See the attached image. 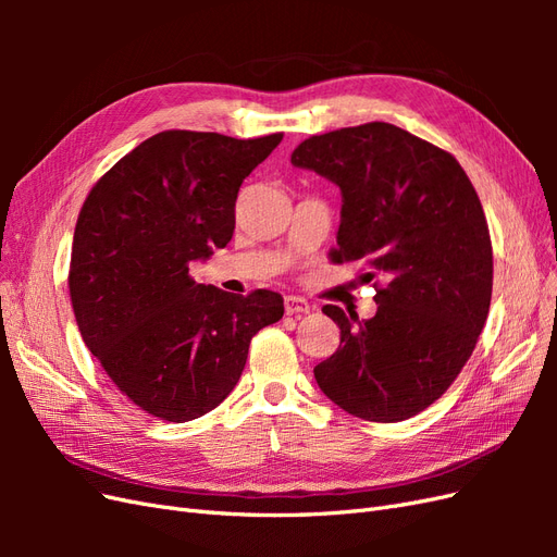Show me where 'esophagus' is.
I'll return each mask as SVG.
<instances>
[{
	"label": "esophagus",
	"mask_w": 557,
	"mask_h": 557,
	"mask_svg": "<svg viewBox=\"0 0 557 557\" xmlns=\"http://www.w3.org/2000/svg\"><path fill=\"white\" fill-rule=\"evenodd\" d=\"M311 305L305 297H297V295H288L285 297V313L288 315H299V313H309Z\"/></svg>",
	"instance_id": "34e87169"
}]
</instances>
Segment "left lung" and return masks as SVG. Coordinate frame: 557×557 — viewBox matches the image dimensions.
Masks as SVG:
<instances>
[{"mask_svg":"<svg viewBox=\"0 0 557 557\" xmlns=\"http://www.w3.org/2000/svg\"><path fill=\"white\" fill-rule=\"evenodd\" d=\"M290 162L339 185L332 260H362L364 278L385 281L374 318L323 307L342 344L313 376L350 416L407 420L462 372L491 309L493 246L474 185L446 150L391 123L309 137Z\"/></svg>","mask_w":557,"mask_h":557,"instance_id":"8db88e82","label":"left lung"}]
</instances>
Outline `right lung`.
Returning <instances> with one entry per match:
<instances>
[{
    "mask_svg": "<svg viewBox=\"0 0 557 557\" xmlns=\"http://www.w3.org/2000/svg\"><path fill=\"white\" fill-rule=\"evenodd\" d=\"M281 139L166 129L83 201L70 264L76 323L117 391L150 416L185 423L215 409L252 336L283 318L278 293L232 295L190 278V262L230 244L242 183Z\"/></svg>",
    "mask_w": 557,
    "mask_h": 557,
    "instance_id": "right-lung-1",
    "label": "right lung"
}]
</instances>
